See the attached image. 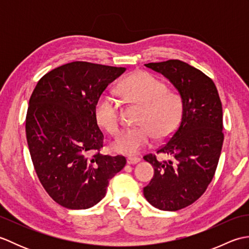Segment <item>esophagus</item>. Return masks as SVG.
I'll use <instances>...</instances> for the list:
<instances>
[{"mask_svg": "<svg viewBox=\"0 0 249 249\" xmlns=\"http://www.w3.org/2000/svg\"><path fill=\"white\" fill-rule=\"evenodd\" d=\"M141 160L139 157H127V163L128 165H136Z\"/></svg>", "mask_w": 249, "mask_h": 249, "instance_id": "1", "label": "esophagus"}]
</instances>
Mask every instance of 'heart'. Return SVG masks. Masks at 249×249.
Here are the masks:
<instances>
[{
    "label": "heart",
    "instance_id": "obj_1",
    "mask_svg": "<svg viewBox=\"0 0 249 249\" xmlns=\"http://www.w3.org/2000/svg\"><path fill=\"white\" fill-rule=\"evenodd\" d=\"M121 92L130 102L142 106L135 127L125 128L111 143L120 154L136 155L149 146L154 136L157 140L169 138L179 124L183 112L182 98L167 91L166 84L145 71H138L125 79ZM97 123L110 134L120 127V100L113 93L105 92L95 105Z\"/></svg>",
    "mask_w": 249,
    "mask_h": 249
}]
</instances>
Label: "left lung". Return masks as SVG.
I'll return each mask as SVG.
<instances>
[{"label":"left lung","instance_id":"left-lung-1","mask_svg":"<svg viewBox=\"0 0 249 249\" xmlns=\"http://www.w3.org/2000/svg\"><path fill=\"white\" fill-rule=\"evenodd\" d=\"M167 78L183 103L178 127L157 153L173 160L143 158L154 177L143 188L145 199L162 211H178L198 200L212 181L218 165L223 134V107L213 80L179 60L144 64Z\"/></svg>","mask_w":249,"mask_h":249}]
</instances>
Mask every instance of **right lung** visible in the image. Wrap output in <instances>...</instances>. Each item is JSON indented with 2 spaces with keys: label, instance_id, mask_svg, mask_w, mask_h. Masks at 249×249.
Wrapping results in <instances>:
<instances>
[{
  "label": "right lung",
  "instance_id": "right-lung-1",
  "mask_svg": "<svg viewBox=\"0 0 249 249\" xmlns=\"http://www.w3.org/2000/svg\"><path fill=\"white\" fill-rule=\"evenodd\" d=\"M125 71L71 62L47 72L31 95L25 133L32 161L46 192L66 209L98 203L126 165L124 156L100 154L104 135L95 118L97 99Z\"/></svg>",
  "mask_w": 249,
  "mask_h": 249
}]
</instances>
